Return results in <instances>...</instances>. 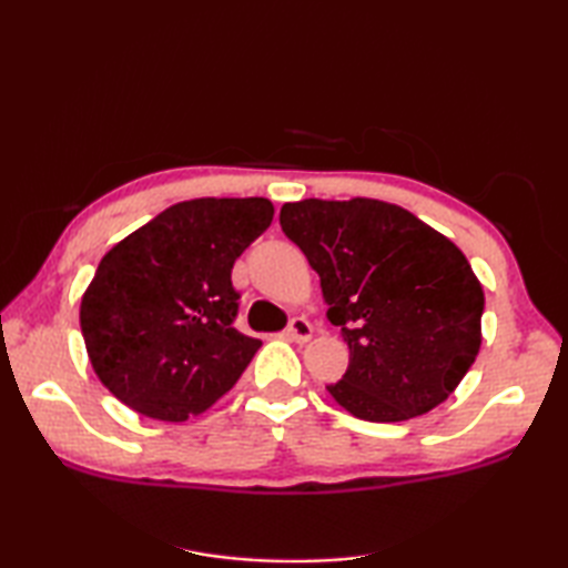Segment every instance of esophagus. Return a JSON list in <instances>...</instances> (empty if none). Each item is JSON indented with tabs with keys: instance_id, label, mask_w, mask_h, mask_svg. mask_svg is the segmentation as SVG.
<instances>
[{
	"instance_id": "esophagus-1",
	"label": "esophagus",
	"mask_w": 568,
	"mask_h": 568,
	"mask_svg": "<svg viewBox=\"0 0 568 568\" xmlns=\"http://www.w3.org/2000/svg\"><path fill=\"white\" fill-rule=\"evenodd\" d=\"M287 336L297 344H305L312 339V324L305 317H295L291 322V327H287Z\"/></svg>"
}]
</instances>
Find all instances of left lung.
<instances>
[{
	"mask_svg": "<svg viewBox=\"0 0 568 568\" xmlns=\"http://www.w3.org/2000/svg\"><path fill=\"white\" fill-rule=\"evenodd\" d=\"M285 236L320 275L327 320L348 346L334 403L366 422H405L442 405L474 364L484 287L452 239L397 204L300 200Z\"/></svg>",
	"mask_w": 568,
	"mask_h": 568,
	"instance_id": "1",
	"label": "left lung"
}]
</instances>
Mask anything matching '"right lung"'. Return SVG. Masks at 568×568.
Returning <instances> with one entry per match:
<instances>
[{
	"label": "right lung",
	"mask_w": 568,
	"mask_h": 568,
	"mask_svg": "<svg viewBox=\"0 0 568 568\" xmlns=\"http://www.w3.org/2000/svg\"><path fill=\"white\" fill-rule=\"evenodd\" d=\"M273 222L265 197L178 202L119 241L82 293L102 385L134 413L185 422L234 388L261 339L234 329V261Z\"/></svg>",
	"instance_id": "right-lung-1"
}]
</instances>
